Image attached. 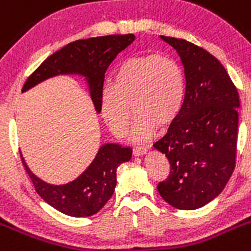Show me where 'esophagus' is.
I'll use <instances>...</instances> for the list:
<instances>
[{"mask_svg": "<svg viewBox=\"0 0 251 251\" xmlns=\"http://www.w3.org/2000/svg\"><path fill=\"white\" fill-rule=\"evenodd\" d=\"M147 147H134L133 148V154L134 155H137V157H139V155H143V154L147 153Z\"/></svg>", "mask_w": 251, "mask_h": 251, "instance_id": "obj_1", "label": "esophagus"}]
</instances>
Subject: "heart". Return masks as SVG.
<instances>
[{"label": "heart", "mask_w": 251, "mask_h": 251, "mask_svg": "<svg viewBox=\"0 0 251 251\" xmlns=\"http://www.w3.org/2000/svg\"><path fill=\"white\" fill-rule=\"evenodd\" d=\"M185 97V78L176 59L159 54L130 57L114 72L113 84L100 93V113L117 137L127 133L133 103L138 113L132 138L147 141L158 124H169L180 113Z\"/></svg>", "instance_id": "obj_1"}]
</instances>
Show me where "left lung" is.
<instances>
[{
    "label": "left lung",
    "instance_id": "left-lung-1",
    "mask_svg": "<svg viewBox=\"0 0 251 251\" xmlns=\"http://www.w3.org/2000/svg\"><path fill=\"white\" fill-rule=\"evenodd\" d=\"M160 38L178 52L187 83L180 113L154 143L171 164L157 188L172 206L194 210L215 199L233 174L240 100L224 66L208 50L180 38Z\"/></svg>",
    "mask_w": 251,
    "mask_h": 251
}]
</instances>
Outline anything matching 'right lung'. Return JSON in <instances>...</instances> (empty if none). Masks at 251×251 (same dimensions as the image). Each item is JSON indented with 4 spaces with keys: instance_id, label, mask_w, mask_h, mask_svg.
I'll list each match as a JSON object with an SVG mask.
<instances>
[{
    "instance_id": "right-lung-1",
    "label": "right lung",
    "mask_w": 251,
    "mask_h": 251,
    "mask_svg": "<svg viewBox=\"0 0 251 251\" xmlns=\"http://www.w3.org/2000/svg\"><path fill=\"white\" fill-rule=\"evenodd\" d=\"M135 40L134 34H109L68 43L42 62L25 83L22 92L58 75H79L86 78L89 93L98 113L104 73L117 54ZM132 158V149L108 143L100 148L93 162L77 179L63 185L48 184L34 176L21 159L36 192L50 206L70 217H91L100 210L113 195L117 168Z\"/></svg>"
}]
</instances>
